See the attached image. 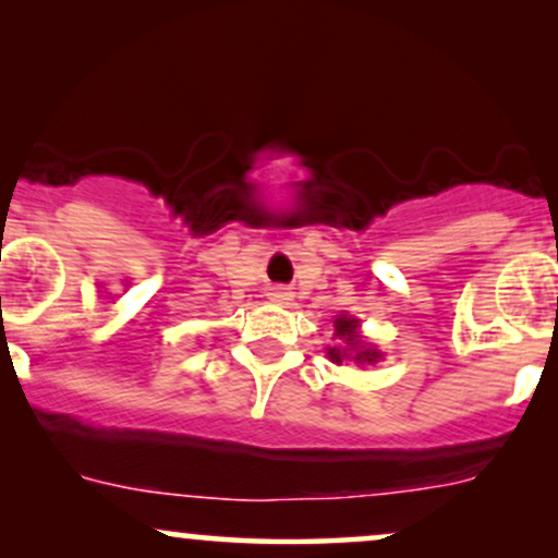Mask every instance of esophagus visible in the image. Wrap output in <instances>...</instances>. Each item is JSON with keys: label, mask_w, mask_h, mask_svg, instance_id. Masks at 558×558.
<instances>
[{"label": "esophagus", "mask_w": 558, "mask_h": 558, "mask_svg": "<svg viewBox=\"0 0 558 558\" xmlns=\"http://www.w3.org/2000/svg\"><path fill=\"white\" fill-rule=\"evenodd\" d=\"M288 296H291V293H288L286 288H272V299L275 301H288Z\"/></svg>", "instance_id": "esophagus-1"}]
</instances>
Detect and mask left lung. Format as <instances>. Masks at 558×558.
Returning a JSON list of instances; mask_svg holds the SVG:
<instances>
[{
    "mask_svg": "<svg viewBox=\"0 0 558 558\" xmlns=\"http://www.w3.org/2000/svg\"><path fill=\"white\" fill-rule=\"evenodd\" d=\"M336 336L343 338V341L349 343L351 349H354V360L356 362H369V364H373V362L380 360V351L360 349V336H356V319H351V317H345V315L338 317L336 319ZM349 354H351L349 349H338V345H332V349H328V356L336 364H341Z\"/></svg>",
    "mask_w": 558,
    "mask_h": 558,
    "instance_id": "8db88e82",
    "label": "left lung"
}]
</instances>
